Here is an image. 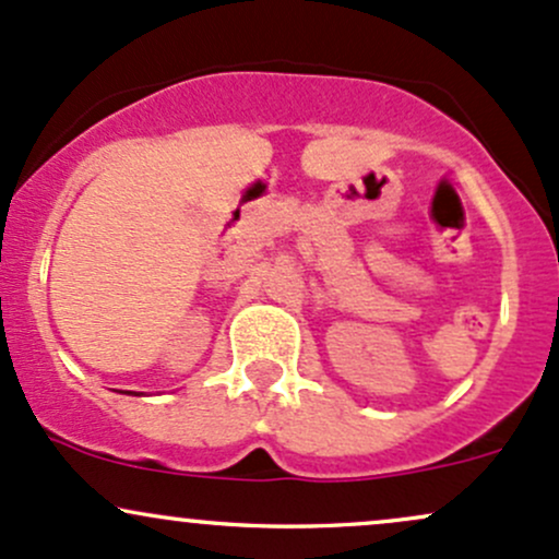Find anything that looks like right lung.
I'll use <instances>...</instances> for the list:
<instances>
[{
    "mask_svg": "<svg viewBox=\"0 0 559 559\" xmlns=\"http://www.w3.org/2000/svg\"><path fill=\"white\" fill-rule=\"evenodd\" d=\"M130 395H132V392H130Z\"/></svg>",
    "mask_w": 559,
    "mask_h": 559,
    "instance_id": "1",
    "label": "right lung"
}]
</instances>
